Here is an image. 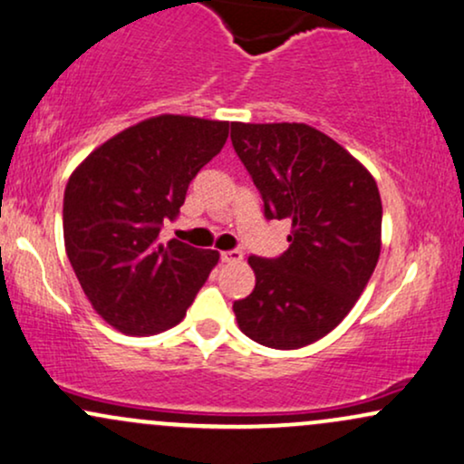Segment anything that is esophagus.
Returning <instances> with one entry per match:
<instances>
[{"label":"esophagus","mask_w":464,"mask_h":464,"mask_svg":"<svg viewBox=\"0 0 464 464\" xmlns=\"http://www.w3.org/2000/svg\"><path fill=\"white\" fill-rule=\"evenodd\" d=\"M221 260L227 265H238L243 263V252L238 249H230V252H221Z\"/></svg>","instance_id":"obj_1"}]
</instances>
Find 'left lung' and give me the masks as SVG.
<instances>
[{
    "instance_id": "left-lung-1",
    "label": "left lung",
    "mask_w": 464,
    "mask_h": 464,
    "mask_svg": "<svg viewBox=\"0 0 464 464\" xmlns=\"http://www.w3.org/2000/svg\"><path fill=\"white\" fill-rule=\"evenodd\" d=\"M232 145L265 201L288 219L280 258L249 256L256 286L238 328L271 350L324 339L358 302L382 247V199L362 162L306 123H232Z\"/></svg>"
}]
</instances>
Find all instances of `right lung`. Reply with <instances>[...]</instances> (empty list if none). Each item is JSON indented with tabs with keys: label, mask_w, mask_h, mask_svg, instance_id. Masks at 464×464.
I'll return each mask as SVG.
<instances>
[{
	"label": "right lung",
	"mask_w": 464,
	"mask_h": 464,
	"mask_svg": "<svg viewBox=\"0 0 464 464\" xmlns=\"http://www.w3.org/2000/svg\"><path fill=\"white\" fill-rule=\"evenodd\" d=\"M230 123L158 114L92 150L64 188L69 263L95 313L114 330L147 336L187 314L219 252L171 238L190 179L226 145Z\"/></svg>",
	"instance_id": "obj_1"
}]
</instances>
